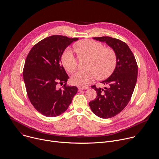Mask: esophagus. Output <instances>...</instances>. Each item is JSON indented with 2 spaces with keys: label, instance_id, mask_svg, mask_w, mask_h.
<instances>
[{
  "label": "esophagus",
  "instance_id": "esophagus-1",
  "mask_svg": "<svg viewBox=\"0 0 159 159\" xmlns=\"http://www.w3.org/2000/svg\"><path fill=\"white\" fill-rule=\"evenodd\" d=\"M78 89H79V90H84V89H88V87L84 88V87H81V86H79Z\"/></svg>",
  "mask_w": 159,
  "mask_h": 159
}]
</instances>
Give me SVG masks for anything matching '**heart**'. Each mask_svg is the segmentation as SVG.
<instances>
[{
    "instance_id": "heart-1",
    "label": "heart",
    "mask_w": 159,
    "mask_h": 159,
    "mask_svg": "<svg viewBox=\"0 0 159 159\" xmlns=\"http://www.w3.org/2000/svg\"><path fill=\"white\" fill-rule=\"evenodd\" d=\"M75 49L80 57L89 59L88 70H79L71 76V82L81 87H86L96 79H105L115 70L117 64L116 52L111 48H104L99 42L86 39L75 44ZM61 63L68 71H74L77 67L76 57L70 48L65 49L61 57Z\"/></svg>"
}]
</instances>
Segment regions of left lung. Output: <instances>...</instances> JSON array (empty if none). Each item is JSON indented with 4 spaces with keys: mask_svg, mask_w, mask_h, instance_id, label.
I'll return each instance as SVG.
<instances>
[{
    "mask_svg": "<svg viewBox=\"0 0 159 159\" xmlns=\"http://www.w3.org/2000/svg\"><path fill=\"white\" fill-rule=\"evenodd\" d=\"M93 39L105 42L117 56V64L113 73L102 82L107 87L103 89L92 85L91 88L97 93V97L89 103L92 111L98 117L108 119L121 112L131 99L137 81L138 65L125 42L108 36Z\"/></svg>",
    "mask_w": 159,
    "mask_h": 159,
    "instance_id": "left-lung-1",
    "label": "left lung"
}]
</instances>
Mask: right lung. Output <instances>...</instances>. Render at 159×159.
Listing matches in <instances>:
<instances>
[{
  "label": "right lung",
  "mask_w": 159,
  "mask_h": 159,
  "mask_svg": "<svg viewBox=\"0 0 159 159\" xmlns=\"http://www.w3.org/2000/svg\"><path fill=\"white\" fill-rule=\"evenodd\" d=\"M78 38L54 35L42 39L28 53L23 70L26 93L34 108L46 117L65 112L77 92L67 85L68 76L61 64L65 49ZM63 84L60 89L58 85Z\"/></svg>",
  "instance_id": "right-lung-1"
}]
</instances>
